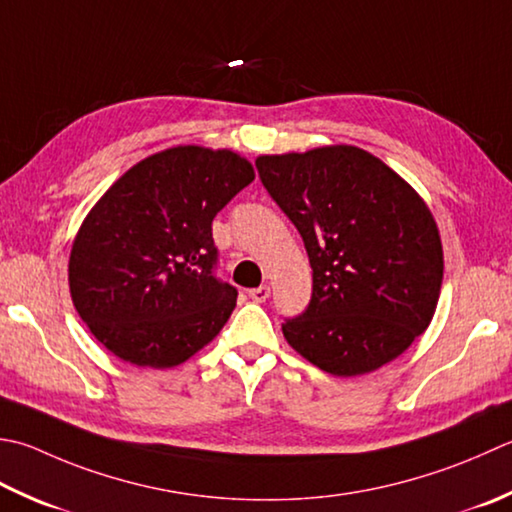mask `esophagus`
Segmentation results:
<instances>
[{
    "label": "esophagus",
    "instance_id": "1",
    "mask_svg": "<svg viewBox=\"0 0 512 512\" xmlns=\"http://www.w3.org/2000/svg\"><path fill=\"white\" fill-rule=\"evenodd\" d=\"M248 297H250V299H253V302H257V304H262V302H266V299L270 297V288H268V286L250 288V290H248Z\"/></svg>",
    "mask_w": 512,
    "mask_h": 512
}]
</instances>
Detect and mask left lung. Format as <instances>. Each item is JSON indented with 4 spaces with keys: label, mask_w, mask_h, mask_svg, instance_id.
Returning a JSON list of instances; mask_svg holds the SVG:
<instances>
[{
    "label": "left lung",
    "mask_w": 512,
    "mask_h": 512,
    "mask_svg": "<svg viewBox=\"0 0 512 512\" xmlns=\"http://www.w3.org/2000/svg\"><path fill=\"white\" fill-rule=\"evenodd\" d=\"M268 195L304 239L313 295L286 342L330 375L377 370L435 315L442 239L424 199L357 146L257 157Z\"/></svg>",
    "instance_id": "1"
}]
</instances>
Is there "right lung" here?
<instances>
[{
	"label": "right lung",
	"instance_id": "1",
	"mask_svg": "<svg viewBox=\"0 0 512 512\" xmlns=\"http://www.w3.org/2000/svg\"><path fill=\"white\" fill-rule=\"evenodd\" d=\"M255 179L230 150L146 157L84 219L68 262L79 317L124 362L170 368L224 328L237 288L215 275L213 219Z\"/></svg>",
	"mask_w": 512,
	"mask_h": 512
}]
</instances>
